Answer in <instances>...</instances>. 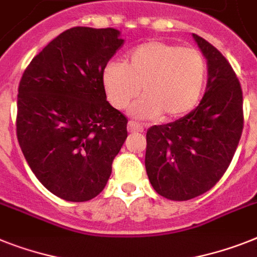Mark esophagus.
Listing matches in <instances>:
<instances>
[{"instance_id":"esophagus-1","label":"esophagus","mask_w":257,"mask_h":257,"mask_svg":"<svg viewBox=\"0 0 257 257\" xmlns=\"http://www.w3.org/2000/svg\"><path fill=\"white\" fill-rule=\"evenodd\" d=\"M127 128H128V133H143L144 128L142 124L134 122V120H130L128 124H127Z\"/></svg>"}]
</instances>
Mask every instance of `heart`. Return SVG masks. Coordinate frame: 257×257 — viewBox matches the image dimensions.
<instances>
[{"mask_svg":"<svg viewBox=\"0 0 257 257\" xmlns=\"http://www.w3.org/2000/svg\"><path fill=\"white\" fill-rule=\"evenodd\" d=\"M206 82V61L200 51L163 40H151L134 48L126 64L110 61L102 72L106 97L115 109L131 107L141 119H177L197 105Z\"/></svg>","mask_w":257,"mask_h":257,"instance_id":"obj_1","label":"heart"}]
</instances>
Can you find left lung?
Listing matches in <instances>:
<instances>
[{"label": "left lung", "instance_id": "left-lung-1", "mask_svg": "<svg viewBox=\"0 0 257 257\" xmlns=\"http://www.w3.org/2000/svg\"><path fill=\"white\" fill-rule=\"evenodd\" d=\"M193 38L207 60L206 92L188 115L147 131L146 171L154 189L188 201L213 188L227 171L243 131V93L227 59L203 38Z\"/></svg>", "mask_w": 257, "mask_h": 257}]
</instances>
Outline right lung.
Returning a JSON list of instances; mask_svg holds the SVG:
<instances>
[{"instance_id":"obj_1","label":"right lung","mask_w":257,"mask_h":257,"mask_svg":"<svg viewBox=\"0 0 257 257\" xmlns=\"http://www.w3.org/2000/svg\"><path fill=\"white\" fill-rule=\"evenodd\" d=\"M123 46L115 29L72 27L34 57L17 98V138L51 193L84 202L102 192L127 138V118L106 101L105 65Z\"/></svg>"}]
</instances>
